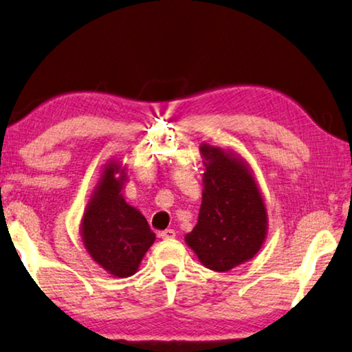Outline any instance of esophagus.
I'll return each mask as SVG.
<instances>
[{
  "label": "esophagus",
  "mask_w": 352,
  "mask_h": 352,
  "mask_svg": "<svg viewBox=\"0 0 352 352\" xmlns=\"http://www.w3.org/2000/svg\"><path fill=\"white\" fill-rule=\"evenodd\" d=\"M160 238H163V239H172V238H175V230H174V228H167V230L160 233Z\"/></svg>",
  "instance_id": "34e87169"
}]
</instances>
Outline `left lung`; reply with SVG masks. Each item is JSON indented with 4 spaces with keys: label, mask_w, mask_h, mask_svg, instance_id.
Masks as SVG:
<instances>
[{
    "label": "left lung",
    "mask_w": 352,
    "mask_h": 352,
    "mask_svg": "<svg viewBox=\"0 0 352 352\" xmlns=\"http://www.w3.org/2000/svg\"><path fill=\"white\" fill-rule=\"evenodd\" d=\"M204 191L199 219L185 241L205 267L227 272L252 260L267 233L265 199L254 172L233 150L202 144Z\"/></svg>",
    "instance_id": "left-lung-1"
}]
</instances>
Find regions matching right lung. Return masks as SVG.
Instances as JSON below:
<instances>
[{"instance_id":"add662e5","label":"right lung","mask_w":352,"mask_h":352,"mask_svg":"<svg viewBox=\"0 0 352 352\" xmlns=\"http://www.w3.org/2000/svg\"><path fill=\"white\" fill-rule=\"evenodd\" d=\"M126 180V167L120 161H106L81 219V239L87 254L108 274L119 278L135 274L155 243L146 217L122 196Z\"/></svg>"}]
</instances>
